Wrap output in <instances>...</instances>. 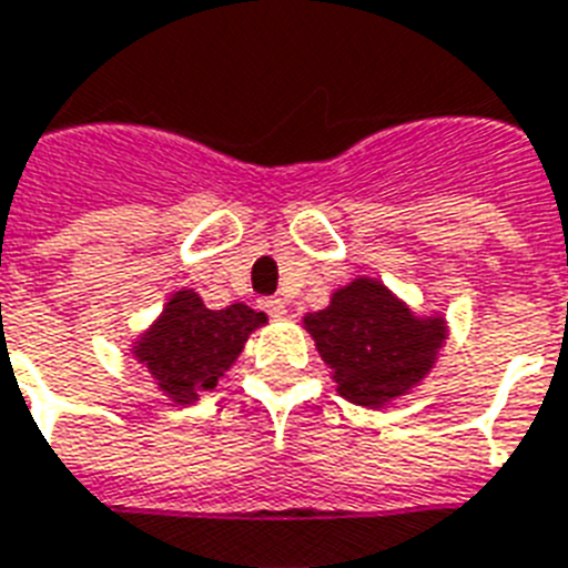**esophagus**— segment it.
<instances>
[{"mask_svg": "<svg viewBox=\"0 0 568 568\" xmlns=\"http://www.w3.org/2000/svg\"><path fill=\"white\" fill-rule=\"evenodd\" d=\"M261 307L272 316V320H281V316L287 314V305H284V298H278V296L261 298Z\"/></svg>", "mask_w": 568, "mask_h": 568, "instance_id": "esophagus-1", "label": "esophagus"}]
</instances>
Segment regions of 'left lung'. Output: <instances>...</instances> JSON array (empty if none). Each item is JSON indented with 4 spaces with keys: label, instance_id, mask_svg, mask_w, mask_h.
<instances>
[{
    "label": "left lung",
    "instance_id": "left-lung-1",
    "mask_svg": "<svg viewBox=\"0 0 568 568\" xmlns=\"http://www.w3.org/2000/svg\"><path fill=\"white\" fill-rule=\"evenodd\" d=\"M307 334L332 367L337 394L355 406H388L406 397L447 341L444 316H417L382 281L355 278L307 314Z\"/></svg>",
    "mask_w": 568,
    "mask_h": 568
}]
</instances>
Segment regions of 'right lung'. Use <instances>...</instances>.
I'll return each instance as SVG.
<instances>
[{"instance_id":"1","label":"right lung","mask_w":568,"mask_h":568,"mask_svg":"<svg viewBox=\"0 0 568 568\" xmlns=\"http://www.w3.org/2000/svg\"><path fill=\"white\" fill-rule=\"evenodd\" d=\"M263 323L266 314L243 302L210 311L195 290H178L160 320L135 341L133 358L148 367L171 403L189 406L219 385L248 334Z\"/></svg>"}]
</instances>
